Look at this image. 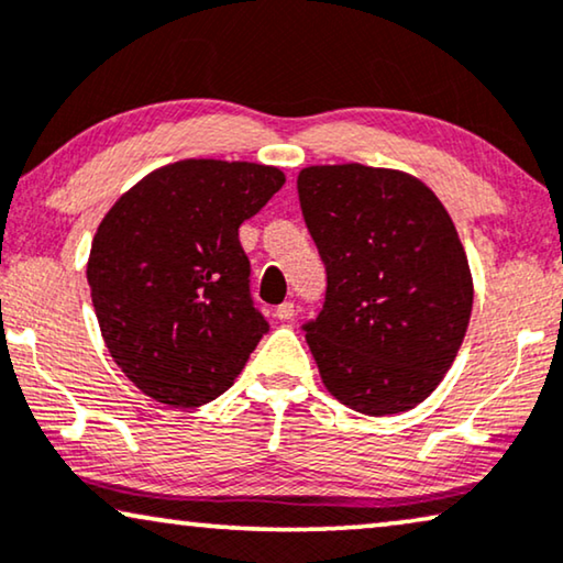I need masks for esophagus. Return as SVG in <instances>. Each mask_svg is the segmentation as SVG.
<instances>
[{"label": "esophagus", "mask_w": 563, "mask_h": 563, "mask_svg": "<svg viewBox=\"0 0 563 563\" xmlns=\"http://www.w3.org/2000/svg\"><path fill=\"white\" fill-rule=\"evenodd\" d=\"M292 316H296V306L288 303V300L275 308V319H278V321H290Z\"/></svg>", "instance_id": "34e87169"}]
</instances>
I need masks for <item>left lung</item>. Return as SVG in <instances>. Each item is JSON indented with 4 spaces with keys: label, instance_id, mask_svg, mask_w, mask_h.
I'll return each instance as SVG.
<instances>
[{
    "label": "left lung",
    "instance_id": "obj_1",
    "mask_svg": "<svg viewBox=\"0 0 563 563\" xmlns=\"http://www.w3.org/2000/svg\"><path fill=\"white\" fill-rule=\"evenodd\" d=\"M327 300L303 323L327 390L364 416L416 408L446 375L472 316V273L437 194L408 173L311 165L298 173Z\"/></svg>",
    "mask_w": 563,
    "mask_h": 563
}]
</instances>
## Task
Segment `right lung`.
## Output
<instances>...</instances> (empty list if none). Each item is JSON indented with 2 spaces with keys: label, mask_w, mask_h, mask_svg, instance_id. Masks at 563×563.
Listing matches in <instances>:
<instances>
[{
  "label": "right lung",
  "mask_w": 563,
  "mask_h": 563,
  "mask_svg": "<svg viewBox=\"0 0 563 563\" xmlns=\"http://www.w3.org/2000/svg\"><path fill=\"white\" fill-rule=\"evenodd\" d=\"M283 184L273 165L178 161L101 219L86 265L93 311L112 360L153 400L219 398L263 339L240 227Z\"/></svg>",
  "instance_id": "1"
}]
</instances>
